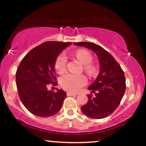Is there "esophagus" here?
I'll return each instance as SVG.
<instances>
[{"label": "esophagus", "instance_id": "1", "mask_svg": "<svg viewBox=\"0 0 146 146\" xmlns=\"http://www.w3.org/2000/svg\"><path fill=\"white\" fill-rule=\"evenodd\" d=\"M66 95H67V96H75V95H77V93H71V92H67Z\"/></svg>", "mask_w": 146, "mask_h": 146}]
</instances>
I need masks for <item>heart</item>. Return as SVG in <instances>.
Returning <instances> with one entry per match:
<instances>
[{
    "label": "heart",
    "instance_id": "1",
    "mask_svg": "<svg viewBox=\"0 0 146 146\" xmlns=\"http://www.w3.org/2000/svg\"><path fill=\"white\" fill-rule=\"evenodd\" d=\"M75 56L84 65L85 70L89 74L95 73V68L89 64L93 60V57L88 51L84 49L78 50L75 52ZM67 64V57L64 53H61L57 56L54 62V68L59 73L65 71ZM87 79L83 75H75L73 73H66L60 78V86L64 90L69 92H76L81 87L86 85Z\"/></svg>",
    "mask_w": 146,
    "mask_h": 146
}]
</instances>
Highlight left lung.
Returning <instances> with one entry per match:
<instances>
[{"label": "left lung", "instance_id": "left-lung-1", "mask_svg": "<svg viewBox=\"0 0 146 146\" xmlns=\"http://www.w3.org/2000/svg\"><path fill=\"white\" fill-rule=\"evenodd\" d=\"M73 44L91 49L100 62L98 78L88 88L95 95H87L88 102L81 107L82 111L90 118H105L117 109L123 98L125 90L124 73L111 54L100 45L87 42Z\"/></svg>", "mask_w": 146, "mask_h": 146}]
</instances>
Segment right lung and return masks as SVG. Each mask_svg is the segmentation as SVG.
I'll list each match as a JSON object with an SVG mask.
<instances>
[{
	"mask_svg": "<svg viewBox=\"0 0 146 146\" xmlns=\"http://www.w3.org/2000/svg\"><path fill=\"white\" fill-rule=\"evenodd\" d=\"M71 42L48 41L33 48L24 57L16 73L18 93L30 113L38 117L56 115L66 97V92L48 90L49 84L57 85L54 62L57 56Z\"/></svg>",
	"mask_w": 146,
	"mask_h": 146,
	"instance_id": "right-lung-1",
	"label": "right lung"
}]
</instances>
